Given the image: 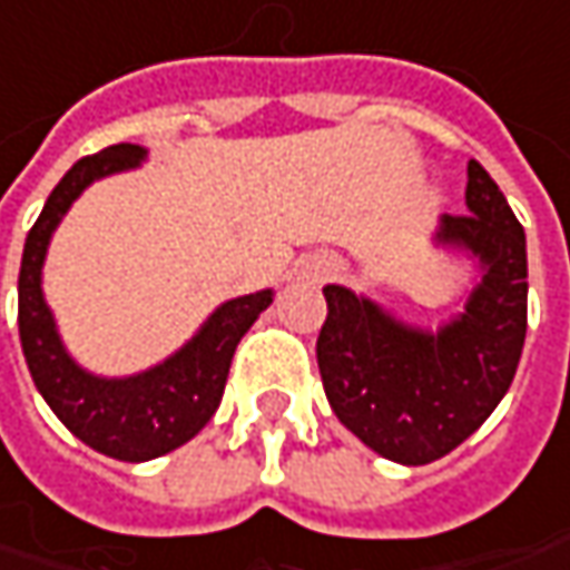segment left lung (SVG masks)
<instances>
[{
  "mask_svg": "<svg viewBox=\"0 0 570 570\" xmlns=\"http://www.w3.org/2000/svg\"><path fill=\"white\" fill-rule=\"evenodd\" d=\"M465 204L443 216L440 242L479 255L482 284L436 334L414 332L344 286H325L328 315L315 341L328 405L380 456L428 465L456 450L498 409L527 337V236L508 197L469 161Z\"/></svg>",
  "mask_w": 570,
  "mask_h": 570,
  "instance_id": "8db88e82",
  "label": "left lung"
}]
</instances>
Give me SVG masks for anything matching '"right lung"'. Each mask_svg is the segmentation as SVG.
Returning <instances> with one entry per match:
<instances>
[{
	"mask_svg": "<svg viewBox=\"0 0 570 570\" xmlns=\"http://www.w3.org/2000/svg\"><path fill=\"white\" fill-rule=\"evenodd\" d=\"M142 149L134 142H117L95 156L79 159L47 197L38 223L31 226L21 274H18V334L28 370L47 405L69 431L91 450L120 462H146L178 450L190 436L204 431L219 402L229 376V363L242 334L255 325L271 306V289L229 299L213 312L197 337L185 344L149 373L130 380H98L79 370L62 351L53 315L40 293V267L47 242L62 213L95 178L120 168H134Z\"/></svg>",
	"mask_w": 570,
	"mask_h": 570,
	"instance_id": "right-lung-1",
	"label": "right lung"
}]
</instances>
